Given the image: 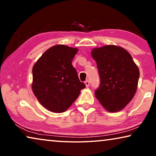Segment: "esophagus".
I'll list each match as a JSON object with an SVG mask.
<instances>
[{
	"label": "esophagus",
	"mask_w": 156,
	"mask_h": 156,
	"mask_svg": "<svg viewBox=\"0 0 156 156\" xmlns=\"http://www.w3.org/2000/svg\"><path fill=\"white\" fill-rule=\"evenodd\" d=\"M85 84L86 85V87H89L90 86V81L88 80L85 81Z\"/></svg>",
	"instance_id": "esophagus-1"
}]
</instances>
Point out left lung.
<instances>
[{"mask_svg":"<svg viewBox=\"0 0 156 156\" xmlns=\"http://www.w3.org/2000/svg\"><path fill=\"white\" fill-rule=\"evenodd\" d=\"M91 54L97 63L100 79L95 97L107 111H120L136 91L139 78L137 66L126 50L115 45L95 48Z\"/></svg>","mask_w":156,"mask_h":156,"instance_id":"left-lung-1","label":"left lung"}]
</instances>
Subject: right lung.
<instances>
[{"instance_id":"obj_1","label":"right lung","mask_w":156,"mask_h":156,"mask_svg":"<svg viewBox=\"0 0 156 156\" xmlns=\"http://www.w3.org/2000/svg\"><path fill=\"white\" fill-rule=\"evenodd\" d=\"M78 52L65 45L47 50L32 69V90L39 102L53 112H65L85 87L72 60Z\"/></svg>"}]
</instances>
